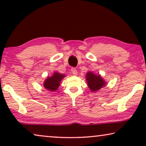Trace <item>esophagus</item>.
I'll use <instances>...</instances> for the list:
<instances>
[{
    "label": "esophagus",
    "instance_id": "34e87169",
    "mask_svg": "<svg viewBox=\"0 0 146 146\" xmlns=\"http://www.w3.org/2000/svg\"><path fill=\"white\" fill-rule=\"evenodd\" d=\"M71 72L74 75H77V70L76 68H72Z\"/></svg>",
    "mask_w": 146,
    "mask_h": 146
}]
</instances>
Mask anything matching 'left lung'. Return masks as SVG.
Instances as JSON below:
<instances>
[{
	"instance_id": "1",
	"label": "left lung",
	"mask_w": 146,
	"mask_h": 146,
	"mask_svg": "<svg viewBox=\"0 0 146 146\" xmlns=\"http://www.w3.org/2000/svg\"><path fill=\"white\" fill-rule=\"evenodd\" d=\"M86 80L87 81L88 86L91 91L96 92L100 90L102 88L105 86L106 82L101 76L96 75L92 72H87L86 76Z\"/></svg>"
}]
</instances>
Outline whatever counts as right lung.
I'll use <instances>...</instances> for the list:
<instances>
[{"label":"right lung","instance_id":"1","mask_svg":"<svg viewBox=\"0 0 146 146\" xmlns=\"http://www.w3.org/2000/svg\"><path fill=\"white\" fill-rule=\"evenodd\" d=\"M65 77V75L61 74L54 72L50 77H48L44 82V87L46 90L50 91H56L58 88L63 78Z\"/></svg>","mask_w":146,"mask_h":146}]
</instances>
